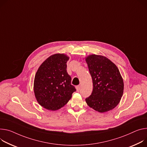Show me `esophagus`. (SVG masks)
<instances>
[{
  "mask_svg": "<svg viewBox=\"0 0 147 147\" xmlns=\"http://www.w3.org/2000/svg\"><path fill=\"white\" fill-rule=\"evenodd\" d=\"M76 90H77V91H79L80 90V86H77L76 87Z\"/></svg>",
  "mask_w": 147,
  "mask_h": 147,
  "instance_id": "esophagus-1",
  "label": "esophagus"
}]
</instances>
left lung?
<instances>
[{
  "instance_id": "8db88e82",
  "label": "left lung",
  "mask_w": 147,
  "mask_h": 147,
  "mask_svg": "<svg viewBox=\"0 0 147 147\" xmlns=\"http://www.w3.org/2000/svg\"><path fill=\"white\" fill-rule=\"evenodd\" d=\"M92 80L91 94L86 98L90 107L100 113L113 110L123 94V79L116 65L107 57L91 55L86 58Z\"/></svg>"
}]
</instances>
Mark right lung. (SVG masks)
<instances>
[{
	"instance_id": "1",
	"label": "right lung",
	"mask_w": 147,
	"mask_h": 147,
	"mask_svg": "<svg viewBox=\"0 0 147 147\" xmlns=\"http://www.w3.org/2000/svg\"><path fill=\"white\" fill-rule=\"evenodd\" d=\"M69 57L55 54L48 57L38 69L34 80V92L41 106L47 110H57L68 102L76 90L71 84L67 72Z\"/></svg>"
}]
</instances>
